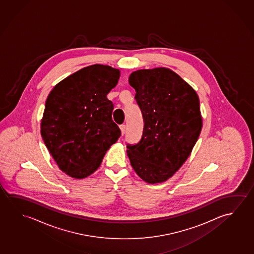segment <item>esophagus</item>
Segmentation results:
<instances>
[{"mask_svg":"<svg viewBox=\"0 0 254 254\" xmlns=\"http://www.w3.org/2000/svg\"><path fill=\"white\" fill-rule=\"evenodd\" d=\"M120 129H121L122 135H124V134L125 133V131H126V125H120Z\"/></svg>","mask_w":254,"mask_h":254,"instance_id":"obj_1","label":"esophagus"}]
</instances>
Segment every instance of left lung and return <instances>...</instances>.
<instances>
[{
    "label": "left lung",
    "mask_w": 254,
    "mask_h": 254,
    "mask_svg": "<svg viewBox=\"0 0 254 254\" xmlns=\"http://www.w3.org/2000/svg\"><path fill=\"white\" fill-rule=\"evenodd\" d=\"M129 85L144 119L140 141L127 145L133 169L148 184L165 182L186 162L202 129L196 91L168 68L138 69Z\"/></svg>",
    "instance_id": "obj_1"
}]
</instances>
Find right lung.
I'll use <instances>...</instances> for the list:
<instances>
[{
    "label": "right lung",
    "instance_id": "1",
    "mask_svg": "<svg viewBox=\"0 0 254 254\" xmlns=\"http://www.w3.org/2000/svg\"><path fill=\"white\" fill-rule=\"evenodd\" d=\"M119 77L118 68L91 65L59 82L48 96L41 137L59 169L70 177L83 179L95 172L121 136L107 98Z\"/></svg>",
    "mask_w": 254,
    "mask_h": 254
}]
</instances>
